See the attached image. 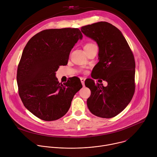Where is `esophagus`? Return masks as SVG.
I'll use <instances>...</instances> for the list:
<instances>
[{"instance_id": "1", "label": "esophagus", "mask_w": 157, "mask_h": 157, "mask_svg": "<svg viewBox=\"0 0 157 157\" xmlns=\"http://www.w3.org/2000/svg\"><path fill=\"white\" fill-rule=\"evenodd\" d=\"M80 79H81V83H82V86H84V81H85V78H80Z\"/></svg>"}]
</instances>
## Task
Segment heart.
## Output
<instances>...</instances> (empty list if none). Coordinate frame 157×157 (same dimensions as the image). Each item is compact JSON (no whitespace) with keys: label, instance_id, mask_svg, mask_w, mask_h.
Returning a JSON list of instances; mask_svg holds the SVG:
<instances>
[{"label":"heart","instance_id":"heart-1","mask_svg":"<svg viewBox=\"0 0 157 157\" xmlns=\"http://www.w3.org/2000/svg\"><path fill=\"white\" fill-rule=\"evenodd\" d=\"M94 45H96V44H94L93 43H88L86 44L84 46V50H86L87 49H89V48H91V47H92L93 46H94Z\"/></svg>","mask_w":157,"mask_h":157}]
</instances>
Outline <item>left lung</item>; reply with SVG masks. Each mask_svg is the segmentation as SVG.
I'll return each mask as SVG.
<instances>
[{"label":"left lung","instance_id":"1","mask_svg":"<svg viewBox=\"0 0 157 157\" xmlns=\"http://www.w3.org/2000/svg\"><path fill=\"white\" fill-rule=\"evenodd\" d=\"M81 30L94 40L99 47V61L93 69L98 78H99L107 82L104 87L102 84H95L92 79L85 81L86 86L91 91L87 100L88 109L98 117H114L127 106L135 92L133 55L122 32L108 22L99 21L86 25ZM90 82L94 84L91 88L88 84Z\"/></svg>","mask_w":157,"mask_h":157}]
</instances>
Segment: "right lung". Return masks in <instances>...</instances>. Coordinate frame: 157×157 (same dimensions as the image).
Returning a JSON list of instances; mask_svg holds the SVG:
<instances>
[{
    "mask_svg": "<svg viewBox=\"0 0 157 157\" xmlns=\"http://www.w3.org/2000/svg\"><path fill=\"white\" fill-rule=\"evenodd\" d=\"M82 38L78 29L44 30L25 47L17 69L18 94L24 106L39 119L62 117L82 88L78 78L60 84L55 76L59 66L68 64L71 49Z\"/></svg>",
    "mask_w": 157,
    "mask_h": 157,
    "instance_id": "right-lung-1",
    "label": "right lung"
}]
</instances>
